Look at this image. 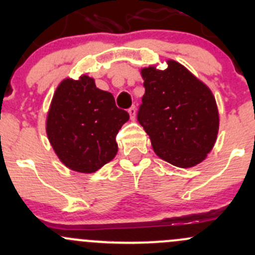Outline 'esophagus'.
I'll list each match as a JSON object with an SVG mask.
<instances>
[{
  "mask_svg": "<svg viewBox=\"0 0 255 255\" xmlns=\"http://www.w3.org/2000/svg\"><path fill=\"white\" fill-rule=\"evenodd\" d=\"M135 111H137V110H135V107L134 106H132L130 107L129 110H128V113H129V116H130V120H134L135 118Z\"/></svg>",
  "mask_w": 255,
  "mask_h": 255,
  "instance_id": "obj_1",
  "label": "esophagus"
}]
</instances>
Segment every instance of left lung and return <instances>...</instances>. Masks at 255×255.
I'll list each match as a JSON object with an SVG mask.
<instances>
[{
	"mask_svg": "<svg viewBox=\"0 0 255 255\" xmlns=\"http://www.w3.org/2000/svg\"><path fill=\"white\" fill-rule=\"evenodd\" d=\"M168 68L140 70L145 94L138 122L159 158L179 168L206 159L218 134L220 116L212 91L175 60Z\"/></svg>",
	"mask_w": 255,
	"mask_h": 255,
	"instance_id": "8db88e82",
	"label": "left lung"
}]
</instances>
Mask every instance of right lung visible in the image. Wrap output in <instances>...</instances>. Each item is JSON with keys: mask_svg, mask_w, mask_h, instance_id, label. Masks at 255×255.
Masks as SVG:
<instances>
[{"mask_svg": "<svg viewBox=\"0 0 255 255\" xmlns=\"http://www.w3.org/2000/svg\"><path fill=\"white\" fill-rule=\"evenodd\" d=\"M128 120V112L117 109L111 92L97 89L94 79L81 75L58 85L45 130L66 168L91 174L115 158L116 134Z\"/></svg>", "mask_w": 255, "mask_h": 255, "instance_id": "add662e5", "label": "right lung"}]
</instances>
